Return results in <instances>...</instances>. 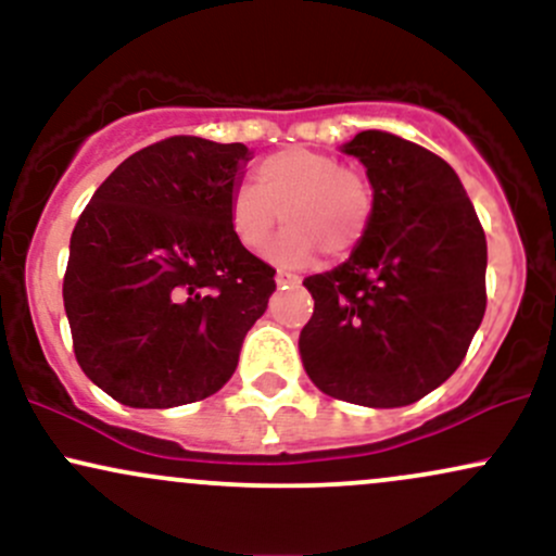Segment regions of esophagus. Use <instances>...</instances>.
I'll list each match as a JSON object with an SVG mask.
<instances>
[{
	"label": "esophagus",
	"mask_w": 556,
	"mask_h": 556,
	"mask_svg": "<svg viewBox=\"0 0 556 556\" xmlns=\"http://www.w3.org/2000/svg\"><path fill=\"white\" fill-rule=\"evenodd\" d=\"M277 285H279V287H287V285H300V277H298V274H292V271L279 269V271H277Z\"/></svg>",
	"instance_id": "obj_1"
}]
</instances>
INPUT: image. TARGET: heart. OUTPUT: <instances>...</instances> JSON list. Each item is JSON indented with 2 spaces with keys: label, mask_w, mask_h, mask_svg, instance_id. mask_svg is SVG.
<instances>
[{
  "label": "heart",
  "mask_w": 556,
  "mask_h": 556,
  "mask_svg": "<svg viewBox=\"0 0 556 556\" xmlns=\"http://www.w3.org/2000/svg\"><path fill=\"white\" fill-rule=\"evenodd\" d=\"M376 212L374 185L340 156L314 149H282L256 167V188L229 195L227 219L245 251L261 253L274 229L287 227L269 256L279 264H305L324 253L344 258L366 240Z\"/></svg>",
  "instance_id": "obj_1"
}]
</instances>
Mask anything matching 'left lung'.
I'll list each match as a JSON object with an SVG mask.
<instances>
[{"label": "left lung", "instance_id": "8db88e82", "mask_svg": "<svg viewBox=\"0 0 556 556\" xmlns=\"http://www.w3.org/2000/svg\"><path fill=\"white\" fill-rule=\"evenodd\" d=\"M376 212L344 264L305 279L300 331L311 381L366 407L410 405L457 371L486 311V235L455 169L424 146L363 130Z\"/></svg>", "mask_w": 556, "mask_h": 556}]
</instances>
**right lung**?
Here are the masks:
<instances>
[{
	"label": "right lung",
	"mask_w": 556,
	"mask_h": 556,
	"mask_svg": "<svg viewBox=\"0 0 556 556\" xmlns=\"http://www.w3.org/2000/svg\"><path fill=\"white\" fill-rule=\"evenodd\" d=\"M242 143L172 136L99 185L70 238L62 298L83 374L130 407L212 397L277 290L235 240Z\"/></svg>",
	"instance_id": "right-lung-1"
}]
</instances>
